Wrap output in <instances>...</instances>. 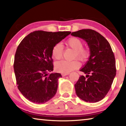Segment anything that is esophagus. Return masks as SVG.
Masks as SVG:
<instances>
[{
  "label": "esophagus",
  "instance_id": "34e87169",
  "mask_svg": "<svg viewBox=\"0 0 126 126\" xmlns=\"http://www.w3.org/2000/svg\"><path fill=\"white\" fill-rule=\"evenodd\" d=\"M69 74V73H63L62 74V76L63 77H64L65 76L68 75Z\"/></svg>",
  "mask_w": 126,
  "mask_h": 126
}]
</instances>
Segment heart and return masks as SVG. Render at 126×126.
Here are the masks:
<instances>
[{
	"label": "heart",
	"mask_w": 126,
	"mask_h": 126,
	"mask_svg": "<svg viewBox=\"0 0 126 126\" xmlns=\"http://www.w3.org/2000/svg\"><path fill=\"white\" fill-rule=\"evenodd\" d=\"M66 44L74 50V57H78L80 60L85 61L88 58L89 51L82 48L83 43L78 38L73 37L68 39ZM52 57L55 59H59L63 55V46L61 43H57L53 47L52 50ZM80 64L77 59L72 61L62 60L55 63V69L61 73H69L73 70L80 67Z\"/></svg>",
	"instance_id": "heart-1"
}]
</instances>
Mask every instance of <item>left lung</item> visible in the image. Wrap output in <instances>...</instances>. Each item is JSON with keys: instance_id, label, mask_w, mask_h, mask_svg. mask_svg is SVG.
<instances>
[{"instance_id": "1", "label": "left lung", "mask_w": 126, "mask_h": 126, "mask_svg": "<svg viewBox=\"0 0 126 126\" xmlns=\"http://www.w3.org/2000/svg\"><path fill=\"white\" fill-rule=\"evenodd\" d=\"M71 35L87 43L90 51L88 60L80 69L86 74L74 84L77 96L94 103L106 96L116 74V61L111 47L105 38L92 29H82Z\"/></svg>"}]
</instances>
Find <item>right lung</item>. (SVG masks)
<instances>
[{
  "instance_id": "obj_1",
  "label": "right lung",
  "mask_w": 126,
  "mask_h": 126,
  "mask_svg": "<svg viewBox=\"0 0 126 126\" xmlns=\"http://www.w3.org/2000/svg\"><path fill=\"white\" fill-rule=\"evenodd\" d=\"M71 32L35 31L26 36L16 50L14 70L19 90L35 103H46L57 93L61 74L53 71L52 50Z\"/></svg>"
}]
</instances>
